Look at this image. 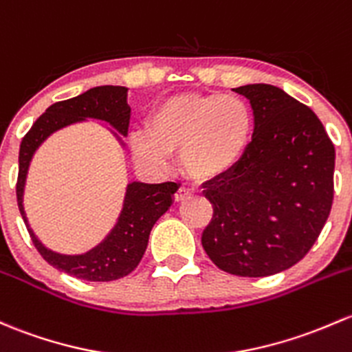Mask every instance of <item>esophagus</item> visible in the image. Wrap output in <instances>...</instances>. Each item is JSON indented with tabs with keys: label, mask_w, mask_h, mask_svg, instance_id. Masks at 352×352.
Listing matches in <instances>:
<instances>
[{
	"label": "esophagus",
	"mask_w": 352,
	"mask_h": 352,
	"mask_svg": "<svg viewBox=\"0 0 352 352\" xmlns=\"http://www.w3.org/2000/svg\"><path fill=\"white\" fill-rule=\"evenodd\" d=\"M188 192L187 190H184V188H180V190H177L175 192V195H173V201L177 202V204H179V202H184L186 201V199H188Z\"/></svg>",
	"instance_id": "1"
}]
</instances>
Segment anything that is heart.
Segmentation results:
<instances>
[{"label":"heart","instance_id":"b5f03b06","mask_svg":"<svg viewBox=\"0 0 352 352\" xmlns=\"http://www.w3.org/2000/svg\"><path fill=\"white\" fill-rule=\"evenodd\" d=\"M145 129L146 135L131 140L136 164L158 172L179 151L186 179L207 186L244 160L256 133V114L243 96L184 92L158 101Z\"/></svg>","mask_w":352,"mask_h":352}]
</instances>
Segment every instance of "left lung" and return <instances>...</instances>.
Listing matches in <instances>:
<instances>
[{"label":"left lung","instance_id":"1","mask_svg":"<svg viewBox=\"0 0 352 352\" xmlns=\"http://www.w3.org/2000/svg\"><path fill=\"white\" fill-rule=\"evenodd\" d=\"M250 99L256 133L244 160L206 187L214 207L202 232L212 263L270 276L302 260L334 197V145L312 109L270 84L232 89Z\"/></svg>","mask_w":352,"mask_h":352}]
</instances>
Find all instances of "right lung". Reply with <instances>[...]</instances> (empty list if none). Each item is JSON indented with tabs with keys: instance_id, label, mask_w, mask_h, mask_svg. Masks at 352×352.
I'll return each instance as SVG.
<instances>
[{
	"instance_id": "1",
	"label": "right lung",
	"mask_w": 352,
	"mask_h": 352,
	"mask_svg": "<svg viewBox=\"0 0 352 352\" xmlns=\"http://www.w3.org/2000/svg\"><path fill=\"white\" fill-rule=\"evenodd\" d=\"M129 116H131V109L128 106V87H92L77 98L52 104L33 123L20 145L16 199L18 209L27 224L30 238L47 263L67 275L87 280V282H111V280L123 278L138 266L145 254L151 228L173 204V194L179 187L175 182L146 184L133 180L126 186L123 207H121L116 224L106 234V238L98 246L82 254H62L47 248L30 228L23 206L30 164L33 160V155L49 136L70 124L84 123L87 120L108 123L111 128H114V131L108 129L113 133L121 148H126L123 136H128Z\"/></svg>"
}]
</instances>
